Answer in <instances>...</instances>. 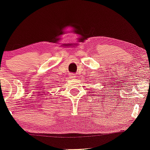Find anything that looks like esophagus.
<instances>
[{"label":"esophagus","mask_w":150,"mask_h":150,"mask_svg":"<svg viewBox=\"0 0 150 150\" xmlns=\"http://www.w3.org/2000/svg\"><path fill=\"white\" fill-rule=\"evenodd\" d=\"M70 77H71V78H75L76 76H75L74 74H71V75H70Z\"/></svg>","instance_id":"34e87169"}]
</instances>
